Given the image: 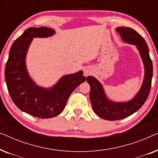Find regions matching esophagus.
Here are the masks:
<instances>
[{"mask_svg":"<svg viewBox=\"0 0 158 158\" xmlns=\"http://www.w3.org/2000/svg\"><path fill=\"white\" fill-rule=\"evenodd\" d=\"M91 72V69L88 68V67H86V68H84V75H85V76H88V75H90Z\"/></svg>","mask_w":158,"mask_h":158,"instance_id":"1","label":"esophagus"}]
</instances>
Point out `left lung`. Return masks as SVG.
<instances>
[{
	"label": "left lung",
	"instance_id": "8db88e82",
	"mask_svg": "<svg viewBox=\"0 0 158 158\" xmlns=\"http://www.w3.org/2000/svg\"><path fill=\"white\" fill-rule=\"evenodd\" d=\"M124 42L135 44L139 49L144 66V77L139 91L132 100L125 103H114L106 96L101 84L92 76L86 81L90 86V100L95 113L106 120H121L128 117L138 111L145 102L150 94L153 73L152 62L150 59L148 44L142 36L129 27L116 29Z\"/></svg>",
	"mask_w": 158,
	"mask_h": 158
}]
</instances>
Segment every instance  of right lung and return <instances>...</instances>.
Here are the masks:
<instances>
[{"label":"right lung","instance_id":"obj_1","mask_svg":"<svg viewBox=\"0 0 158 158\" xmlns=\"http://www.w3.org/2000/svg\"><path fill=\"white\" fill-rule=\"evenodd\" d=\"M55 34L50 28H29L13 43L6 64L5 80L10 96L22 111L41 118H49L61 113L69 96L85 81L83 71L67 75L50 89L39 87L28 75L25 58L34 37H47Z\"/></svg>","mask_w":158,"mask_h":158}]
</instances>
